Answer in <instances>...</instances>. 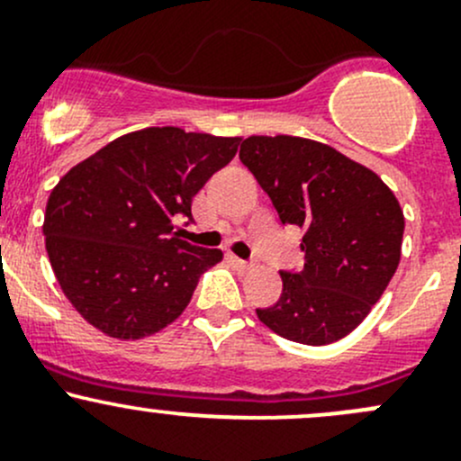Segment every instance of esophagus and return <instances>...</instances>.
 Segmentation results:
<instances>
[{
  "instance_id": "esophagus-1",
  "label": "esophagus",
  "mask_w": 461,
  "mask_h": 461,
  "mask_svg": "<svg viewBox=\"0 0 461 461\" xmlns=\"http://www.w3.org/2000/svg\"><path fill=\"white\" fill-rule=\"evenodd\" d=\"M230 262L235 264V267L240 268V271H249V268H250V264L244 262V259H240V258H237V255H230Z\"/></svg>"
}]
</instances>
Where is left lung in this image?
<instances>
[{
    "instance_id": "obj_1",
    "label": "left lung",
    "mask_w": 461,
    "mask_h": 461,
    "mask_svg": "<svg viewBox=\"0 0 461 461\" xmlns=\"http://www.w3.org/2000/svg\"><path fill=\"white\" fill-rule=\"evenodd\" d=\"M240 158L282 224L303 230L304 268L280 273V300L258 318L294 343L345 339L399 267L405 221L394 193L370 167L300 136H249Z\"/></svg>"
}]
</instances>
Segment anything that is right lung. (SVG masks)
I'll list each match as a JSON object with an SVG mask.
<instances>
[{
    "mask_svg": "<svg viewBox=\"0 0 461 461\" xmlns=\"http://www.w3.org/2000/svg\"><path fill=\"white\" fill-rule=\"evenodd\" d=\"M240 136L130 131L71 167L47 202L44 237L62 294L89 325L139 340L175 322L220 249L181 240L193 197L232 161Z\"/></svg>",
    "mask_w": 461,
    "mask_h": 461,
    "instance_id": "obj_1",
    "label": "right lung"
}]
</instances>
